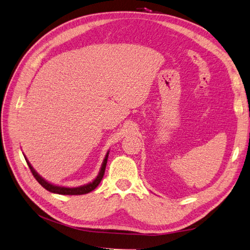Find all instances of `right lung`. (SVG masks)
Instances as JSON below:
<instances>
[{"label": "right lung", "instance_id": "right-lung-1", "mask_svg": "<svg viewBox=\"0 0 250 250\" xmlns=\"http://www.w3.org/2000/svg\"><path fill=\"white\" fill-rule=\"evenodd\" d=\"M109 152V151H108ZM108 152L106 153V155H105V158L104 161L102 163V166H101V169H100V172L99 174H98V176L92 181V183H89L87 185H84V186H80V187H77V188H65V187H59V186H55V185H52L51 183H48L47 180H44L39 173H37L33 167L31 166V164L29 163V161L26 158L25 156V160L29 166L30 170H31L33 176L35 177V179L39 181L40 185L42 186L44 188H46L47 191L51 192V193H55V194H60V195H83V194H87L89 192H92L93 190H95V188L98 187V185H99L101 183V180L103 178V175H104V172H105V168H106V164H107V158H108Z\"/></svg>", "mask_w": 250, "mask_h": 250}]
</instances>
